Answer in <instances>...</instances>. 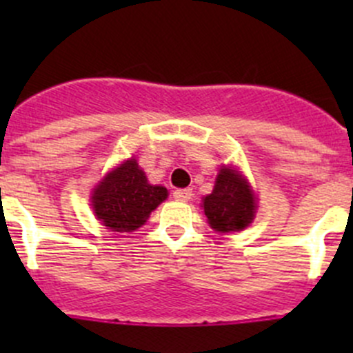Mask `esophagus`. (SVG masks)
I'll use <instances>...</instances> for the list:
<instances>
[{"label":"esophagus","instance_id":"esophagus-1","mask_svg":"<svg viewBox=\"0 0 353 353\" xmlns=\"http://www.w3.org/2000/svg\"><path fill=\"white\" fill-rule=\"evenodd\" d=\"M172 196L177 199V201H188V199H191V196H193V190H176L172 193Z\"/></svg>","mask_w":353,"mask_h":353}]
</instances>
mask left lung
Here are the masks:
<instances>
[{
	"instance_id": "obj_1",
	"label": "left lung",
	"mask_w": 353,
	"mask_h": 353,
	"mask_svg": "<svg viewBox=\"0 0 353 353\" xmlns=\"http://www.w3.org/2000/svg\"><path fill=\"white\" fill-rule=\"evenodd\" d=\"M203 210L213 229L232 232L252 222L256 201L243 177L232 167H223L216 176L213 193L203 199Z\"/></svg>"
}]
</instances>
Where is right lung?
Wrapping results in <instances>:
<instances>
[{"mask_svg":"<svg viewBox=\"0 0 353 353\" xmlns=\"http://www.w3.org/2000/svg\"><path fill=\"white\" fill-rule=\"evenodd\" d=\"M167 198L163 186L148 184L147 176L131 159L121 163L95 190L92 203L97 219L114 232H133Z\"/></svg>","mask_w":353,"mask_h":353,"instance_id":"add662e5","label":"right lung"}]
</instances>
